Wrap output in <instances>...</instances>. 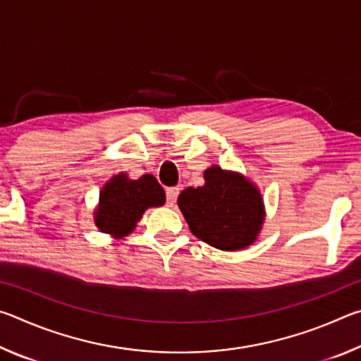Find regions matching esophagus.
Listing matches in <instances>:
<instances>
[{
  "instance_id": "1",
  "label": "esophagus",
  "mask_w": 361,
  "mask_h": 361,
  "mask_svg": "<svg viewBox=\"0 0 361 361\" xmlns=\"http://www.w3.org/2000/svg\"><path fill=\"white\" fill-rule=\"evenodd\" d=\"M166 194H167V204L172 207L176 202V197H178L180 189L178 188H169Z\"/></svg>"
}]
</instances>
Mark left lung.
<instances>
[{"mask_svg":"<svg viewBox=\"0 0 361 361\" xmlns=\"http://www.w3.org/2000/svg\"><path fill=\"white\" fill-rule=\"evenodd\" d=\"M204 186H189L178 195V207L192 234L224 252L253 245L266 219L259 188L245 175L212 166Z\"/></svg>","mask_w":361,"mask_h":361,"instance_id":"8db88e82","label":"left lung"}]
</instances>
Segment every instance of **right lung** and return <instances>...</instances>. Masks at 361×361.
I'll list each match as a JSON object with an SVG mask.
<instances>
[{
	"label": "right lung",
	"mask_w": 361,
	"mask_h": 361,
	"mask_svg": "<svg viewBox=\"0 0 361 361\" xmlns=\"http://www.w3.org/2000/svg\"><path fill=\"white\" fill-rule=\"evenodd\" d=\"M164 204L166 191L154 176L143 175L132 180L121 172L103 185L94 210V223L103 234L124 239L137 228L146 210Z\"/></svg>",
	"instance_id": "add662e5"
}]
</instances>
